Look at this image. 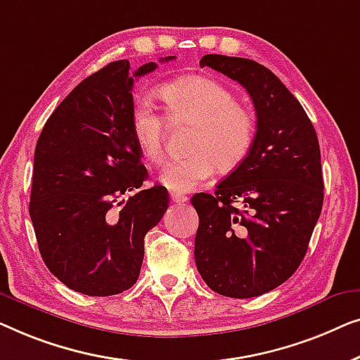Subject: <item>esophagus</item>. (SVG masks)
I'll return each instance as SVG.
<instances>
[{
  "mask_svg": "<svg viewBox=\"0 0 360 360\" xmlns=\"http://www.w3.org/2000/svg\"><path fill=\"white\" fill-rule=\"evenodd\" d=\"M171 200L176 202V204H184V202H187V195H182V194H178V192H173V194H171Z\"/></svg>",
  "mask_w": 360,
  "mask_h": 360,
  "instance_id": "34e87169",
  "label": "esophagus"
}]
</instances>
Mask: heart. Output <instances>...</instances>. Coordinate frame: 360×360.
<instances>
[{
  "label": "heart",
  "mask_w": 360,
  "mask_h": 360,
  "mask_svg": "<svg viewBox=\"0 0 360 360\" xmlns=\"http://www.w3.org/2000/svg\"><path fill=\"white\" fill-rule=\"evenodd\" d=\"M160 98L171 120L195 125L189 156L171 160L160 182L173 192H191L212 178L215 166L231 173L245 163L256 141V119L238 104L231 89L204 77H187L161 86ZM131 134L141 156L150 163L163 158L166 119L148 99H139L130 114Z\"/></svg>",
  "instance_id": "heart-1"
}]
</instances>
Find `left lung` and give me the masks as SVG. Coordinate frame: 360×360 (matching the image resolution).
<instances>
[{"mask_svg":"<svg viewBox=\"0 0 360 360\" xmlns=\"http://www.w3.org/2000/svg\"><path fill=\"white\" fill-rule=\"evenodd\" d=\"M200 67L235 79L256 109V141L214 194L191 199L199 215L194 256L212 290L251 298L298 269L320 219L321 155L305 109L282 81L255 60L210 53Z\"/></svg>","mask_w":360,"mask_h":360,"instance_id":"left-lung-1","label":"left lung"}]
</instances>
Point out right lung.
Here are the masks:
<instances>
[{
    "label": "right lung",
    "instance_id": "add662e5",
    "mask_svg": "<svg viewBox=\"0 0 360 360\" xmlns=\"http://www.w3.org/2000/svg\"><path fill=\"white\" fill-rule=\"evenodd\" d=\"M156 67L145 63L131 77L129 60H117L84 78L35 145L29 214L40 256L84 295H117L134 285L145 235L168 209L163 186L141 187L148 171L130 125L134 78Z\"/></svg>",
    "mask_w": 360,
    "mask_h": 360
}]
</instances>
